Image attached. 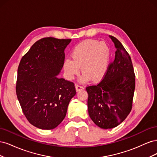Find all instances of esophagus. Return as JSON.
Returning a JSON list of instances; mask_svg holds the SVG:
<instances>
[{
    "mask_svg": "<svg viewBox=\"0 0 157 157\" xmlns=\"http://www.w3.org/2000/svg\"><path fill=\"white\" fill-rule=\"evenodd\" d=\"M75 89H76V91H77V92L80 91V90H82L84 89V87L82 86H81V85H76L75 86Z\"/></svg>",
    "mask_w": 157,
    "mask_h": 157,
    "instance_id": "34e87169",
    "label": "esophagus"
}]
</instances>
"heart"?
Listing matches in <instances>:
<instances>
[{"instance_id":"obj_1","label":"heart","mask_w":157,"mask_h":157,"mask_svg":"<svg viewBox=\"0 0 157 157\" xmlns=\"http://www.w3.org/2000/svg\"><path fill=\"white\" fill-rule=\"evenodd\" d=\"M110 49L104 42L89 39L76 45L71 53V59L63 63L65 75L69 80H73L79 73V67L83 73L79 81L87 82L101 80L107 73L110 61Z\"/></svg>"}]
</instances>
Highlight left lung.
Segmentation results:
<instances>
[{
  "label": "left lung",
  "instance_id": "1",
  "mask_svg": "<svg viewBox=\"0 0 157 157\" xmlns=\"http://www.w3.org/2000/svg\"><path fill=\"white\" fill-rule=\"evenodd\" d=\"M109 38L116 48L115 59L101 82L86 88L89 116L103 129L115 128L125 120L131 111L135 90L130 56L119 40Z\"/></svg>",
  "mask_w": 157,
  "mask_h": 157
}]
</instances>
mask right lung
Returning a JSON list of instances; mask_svg holds the SVG:
<instances>
[{
	"instance_id": "add662e5",
	"label": "right lung",
	"mask_w": 157,
	"mask_h": 157,
	"mask_svg": "<svg viewBox=\"0 0 157 157\" xmlns=\"http://www.w3.org/2000/svg\"><path fill=\"white\" fill-rule=\"evenodd\" d=\"M71 39L47 37L36 41L21 58L17 69L16 94L32 125L52 130L63 121L76 90L74 84L58 78L65 49Z\"/></svg>"
}]
</instances>
